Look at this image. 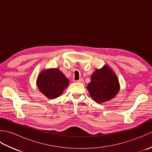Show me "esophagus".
Returning <instances> with one entry per match:
<instances>
[{"label":"esophagus","instance_id":"34e87169","mask_svg":"<svg viewBox=\"0 0 152 152\" xmlns=\"http://www.w3.org/2000/svg\"><path fill=\"white\" fill-rule=\"evenodd\" d=\"M76 82H79V83H83V79L80 78V79H79L78 80H76Z\"/></svg>","mask_w":152,"mask_h":152}]
</instances>
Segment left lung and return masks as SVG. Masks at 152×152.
<instances>
[{"label": "left lung", "instance_id": "8db88e82", "mask_svg": "<svg viewBox=\"0 0 152 152\" xmlns=\"http://www.w3.org/2000/svg\"><path fill=\"white\" fill-rule=\"evenodd\" d=\"M87 89L95 102L102 103L110 101L117 95L119 84L115 73L104 66L93 73Z\"/></svg>", "mask_w": 152, "mask_h": 152}]
</instances>
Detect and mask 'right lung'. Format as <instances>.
Masks as SVG:
<instances>
[{
    "label": "right lung",
    "instance_id": "right-lung-1",
    "mask_svg": "<svg viewBox=\"0 0 152 152\" xmlns=\"http://www.w3.org/2000/svg\"><path fill=\"white\" fill-rule=\"evenodd\" d=\"M69 83V80L57 69L42 71L38 76L37 82L40 91L51 99L62 94Z\"/></svg>",
    "mask_w": 152,
    "mask_h": 152
}]
</instances>
